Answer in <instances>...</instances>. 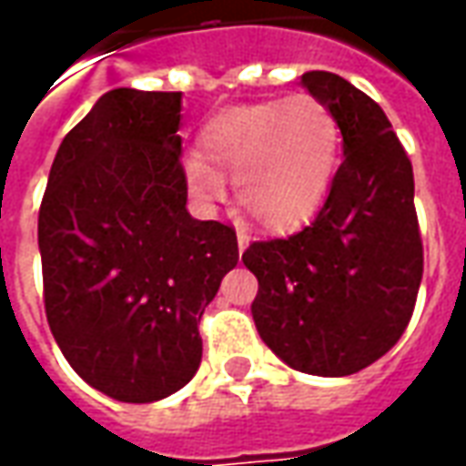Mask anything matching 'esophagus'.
Returning a JSON list of instances; mask_svg holds the SVG:
<instances>
[{"instance_id":"esophagus-1","label":"esophagus","mask_w":466,"mask_h":466,"mask_svg":"<svg viewBox=\"0 0 466 466\" xmlns=\"http://www.w3.org/2000/svg\"><path fill=\"white\" fill-rule=\"evenodd\" d=\"M237 244H239V252H244V249L249 247V234L244 232V229H239V232H237Z\"/></svg>"}]
</instances>
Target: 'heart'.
<instances>
[{"label": "heart", "mask_w": 466, "mask_h": 466, "mask_svg": "<svg viewBox=\"0 0 466 466\" xmlns=\"http://www.w3.org/2000/svg\"><path fill=\"white\" fill-rule=\"evenodd\" d=\"M342 154L332 109L312 95L227 106L199 129V152L184 157L189 192L217 199L232 177L234 199L272 232L309 222L329 194Z\"/></svg>", "instance_id": "heart-1"}]
</instances>
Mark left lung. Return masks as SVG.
Instances as JSON below:
<instances>
[{"instance_id":"left-lung-1","label":"left lung","mask_w":466,"mask_h":466,"mask_svg":"<svg viewBox=\"0 0 466 466\" xmlns=\"http://www.w3.org/2000/svg\"><path fill=\"white\" fill-rule=\"evenodd\" d=\"M302 86L332 109L344 159L309 227L242 254L259 292L262 342L292 370L347 377L400 342L414 312L424 254L414 174L381 106L332 72Z\"/></svg>"}]
</instances>
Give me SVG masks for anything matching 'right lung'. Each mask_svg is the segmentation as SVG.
I'll return each instance as SVG.
<instances>
[{"mask_svg":"<svg viewBox=\"0 0 466 466\" xmlns=\"http://www.w3.org/2000/svg\"><path fill=\"white\" fill-rule=\"evenodd\" d=\"M182 92L112 89L66 134L39 207L49 329L106 397L147 404L192 380L199 319L239 262L232 227L187 212Z\"/></svg>","mask_w":466,"mask_h":466,"instance_id":"1","label":"right lung"}]
</instances>
